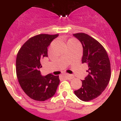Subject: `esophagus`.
I'll use <instances>...</instances> for the list:
<instances>
[{
    "mask_svg": "<svg viewBox=\"0 0 121 121\" xmlns=\"http://www.w3.org/2000/svg\"><path fill=\"white\" fill-rule=\"evenodd\" d=\"M65 77L68 80H71L73 78V75H71V74H68V73H67V74H65Z\"/></svg>",
    "mask_w": 121,
    "mask_h": 121,
    "instance_id": "obj_1",
    "label": "esophagus"
}]
</instances>
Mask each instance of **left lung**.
<instances>
[{
    "mask_svg": "<svg viewBox=\"0 0 121 121\" xmlns=\"http://www.w3.org/2000/svg\"><path fill=\"white\" fill-rule=\"evenodd\" d=\"M73 35L82 44V63L88 65V76L82 81V87L74 91V93L83 101H90L99 96L110 82V59L104 48L94 38L84 33H75Z\"/></svg>",
    "mask_w": 121,
    "mask_h": 121,
    "instance_id": "1",
    "label": "left lung"
}]
</instances>
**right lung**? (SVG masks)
I'll return each instance as SVG.
<instances>
[{
    "label": "right lung",
    "instance_id": "right-lung-1",
    "mask_svg": "<svg viewBox=\"0 0 121 121\" xmlns=\"http://www.w3.org/2000/svg\"><path fill=\"white\" fill-rule=\"evenodd\" d=\"M58 34H40L30 38L22 45L16 57V74L19 85L29 97L44 101L54 95L60 83L58 75L43 77L40 61L48 57V47Z\"/></svg>",
    "mask_w": 121,
    "mask_h": 121
}]
</instances>
